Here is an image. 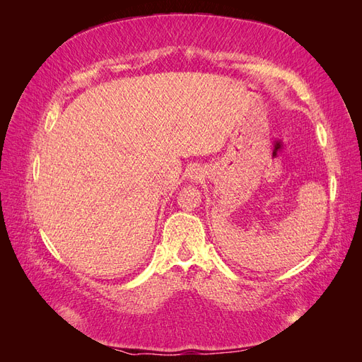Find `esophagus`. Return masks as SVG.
I'll return each instance as SVG.
<instances>
[{
	"mask_svg": "<svg viewBox=\"0 0 362 362\" xmlns=\"http://www.w3.org/2000/svg\"><path fill=\"white\" fill-rule=\"evenodd\" d=\"M205 177V170L201 166H192L189 170V180L190 181H201Z\"/></svg>",
	"mask_w": 362,
	"mask_h": 362,
	"instance_id": "esophagus-1",
	"label": "esophagus"
}]
</instances>
